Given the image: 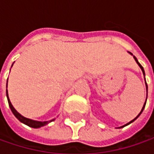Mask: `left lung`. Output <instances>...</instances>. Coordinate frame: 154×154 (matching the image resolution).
<instances>
[{
  "mask_svg": "<svg viewBox=\"0 0 154 154\" xmlns=\"http://www.w3.org/2000/svg\"><path fill=\"white\" fill-rule=\"evenodd\" d=\"M130 54H131V53H130ZM134 60H135V61H136V62H137V63H138V65H139V66H140V68H141V70H142V72H143V74H144V75H145V72H144V69H143V68H142V66H141V65H140V64L139 62H138V61H137V59H136V57H135V56H134ZM146 89H147V86H146ZM146 102H145V103H144V105H143V107H142V109H141V111H140V114H139V115L137 116H136V117H135V118H134V119H133V120H132V121H131V122H128L127 124H125V125H124V126H122V127H120V128H123V127H125V126H127V125H128V124H130V123H131V122H133L134 121V120H135V119H136V118H137V117H138V116H139L140 115V114H141V112H142V111H143V109H144V108H145Z\"/></svg>",
  "mask_w": 154,
  "mask_h": 154,
  "instance_id": "left-lung-1",
  "label": "left lung"
}]
</instances>
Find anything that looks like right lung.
<instances>
[{
	"label": "right lung",
	"instance_id": "right-lung-1",
	"mask_svg": "<svg viewBox=\"0 0 154 154\" xmlns=\"http://www.w3.org/2000/svg\"><path fill=\"white\" fill-rule=\"evenodd\" d=\"M7 98H8V104H9V107H10V109L12 110V112H13V114L16 116V118L17 119H19L21 122H23V123H25L26 125L27 126H29V127H32L34 128H38L40 127H43V126H45L46 124H48L49 122H51L54 121V119L53 120H51V121H46V122H38V121H34V120H32V119H29V118H26V117H24L23 116H21L19 112H17V110L14 108V106L12 105V103L10 102V100H9L8 98V90H7Z\"/></svg>",
	"mask_w": 154,
	"mask_h": 154
}]
</instances>
